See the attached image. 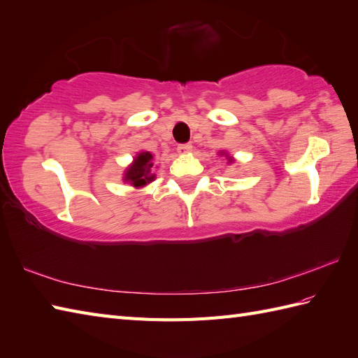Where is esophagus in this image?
<instances>
[{
    "instance_id": "esophagus-1",
    "label": "esophagus",
    "mask_w": 358,
    "mask_h": 358,
    "mask_svg": "<svg viewBox=\"0 0 358 358\" xmlns=\"http://www.w3.org/2000/svg\"><path fill=\"white\" fill-rule=\"evenodd\" d=\"M191 150H192V144H180V146L177 148V152L180 155H186Z\"/></svg>"
}]
</instances>
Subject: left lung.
<instances>
[{"label": "left lung", "mask_w": 358, "mask_h": 358, "mask_svg": "<svg viewBox=\"0 0 358 358\" xmlns=\"http://www.w3.org/2000/svg\"><path fill=\"white\" fill-rule=\"evenodd\" d=\"M218 154L226 157V159H227V164H232V163H235V159H234V157H232V155H229V152H226V150H220Z\"/></svg>", "instance_id": "1"}]
</instances>
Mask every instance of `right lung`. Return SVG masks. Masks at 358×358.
<instances>
[{
	"instance_id": "add662e5",
	"label": "right lung",
	"mask_w": 358,
	"mask_h": 358,
	"mask_svg": "<svg viewBox=\"0 0 358 358\" xmlns=\"http://www.w3.org/2000/svg\"><path fill=\"white\" fill-rule=\"evenodd\" d=\"M154 180V155L149 150H141L134 157V162L126 167L123 181L135 189H141Z\"/></svg>"
}]
</instances>
